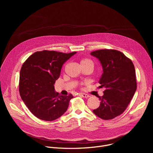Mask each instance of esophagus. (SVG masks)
Masks as SVG:
<instances>
[{"instance_id":"34e87169","label":"esophagus","mask_w":153,"mask_h":153,"mask_svg":"<svg viewBox=\"0 0 153 153\" xmlns=\"http://www.w3.org/2000/svg\"><path fill=\"white\" fill-rule=\"evenodd\" d=\"M79 95L80 96H82V97H84V98H88V97H90V96H89L88 94H85V93H79Z\"/></svg>"}]
</instances>
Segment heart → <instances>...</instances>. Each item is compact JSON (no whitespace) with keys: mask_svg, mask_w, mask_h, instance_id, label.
Segmentation results:
<instances>
[{"mask_svg":"<svg viewBox=\"0 0 153 153\" xmlns=\"http://www.w3.org/2000/svg\"><path fill=\"white\" fill-rule=\"evenodd\" d=\"M86 62H91V63H92V62H91L90 60L87 59H83V60L81 61V63H86Z\"/></svg>","mask_w":153,"mask_h":153,"instance_id":"1","label":"heart"}]
</instances>
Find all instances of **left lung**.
Masks as SVG:
<instances>
[{"instance_id": "8db88e82", "label": "left lung", "mask_w": 153, "mask_h": 153, "mask_svg": "<svg viewBox=\"0 0 153 153\" xmlns=\"http://www.w3.org/2000/svg\"><path fill=\"white\" fill-rule=\"evenodd\" d=\"M98 59L103 68L99 80L105 90L99 97L100 104L93 112L99 117L110 120L122 114L137 88L134 66L120 51L100 50L91 53Z\"/></svg>"}]
</instances>
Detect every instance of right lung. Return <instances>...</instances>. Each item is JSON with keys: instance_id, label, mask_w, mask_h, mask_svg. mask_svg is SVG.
Instances as JSON below:
<instances>
[{"instance_id": "add662e5", "label": "right lung", "mask_w": 153, "mask_h": 153, "mask_svg": "<svg viewBox=\"0 0 153 153\" xmlns=\"http://www.w3.org/2000/svg\"><path fill=\"white\" fill-rule=\"evenodd\" d=\"M76 53L37 51L22 65L20 72L19 93L36 117L52 121L67 110L73 95H59L55 91L54 85L60 76L63 64Z\"/></svg>"}]
</instances>
